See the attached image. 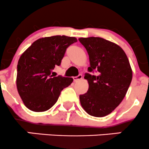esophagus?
<instances>
[{
	"label": "esophagus",
	"instance_id": "34e87169",
	"mask_svg": "<svg viewBox=\"0 0 149 149\" xmlns=\"http://www.w3.org/2000/svg\"><path fill=\"white\" fill-rule=\"evenodd\" d=\"M81 79H82V75H79V76H76V77H73V81H74V82H78V81Z\"/></svg>",
	"mask_w": 149,
	"mask_h": 149
}]
</instances>
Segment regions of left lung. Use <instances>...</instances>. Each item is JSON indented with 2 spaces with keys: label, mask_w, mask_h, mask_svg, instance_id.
<instances>
[{
  "label": "left lung",
  "mask_w": 149,
  "mask_h": 149,
  "mask_svg": "<svg viewBox=\"0 0 149 149\" xmlns=\"http://www.w3.org/2000/svg\"><path fill=\"white\" fill-rule=\"evenodd\" d=\"M90 61L89 72L86 73L88 83L87 93L80 95L83 109L89 115L103 117L111 113L126 94L132 80V70L128 59L119 46L99 37L80 38Z\"/></svg>",
  "instance_id": "8db88e82"
}]
</instances>
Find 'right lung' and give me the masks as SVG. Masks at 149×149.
Here are the masks:
<instances>
[{"mask_svg": "<svg viewBox=\"0 0 149 149\" xmlns=\"http://www.w3.org/2000/svg\"><path fill=\"white\" fill-rule=\"evenodd\" d=\"M75 37L54 36L38 39L21 55L17 65L16 86L25 106L35 112L46 111L57 102L61 91L73 82L72 78L51 73L60 65L66 48Z\"/></svg>", "mask_w": 149, "mask_h": 149, "instance_id": "1", "label": "right lung"}]
</instances>
